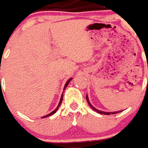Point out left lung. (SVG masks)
I'll return each instance as SVG.
<instances>
[{
  "label": "left lung",
  "mask_w": 148,
  "mask_h": 148,
  "mask_svg": "<svg viewBox=\"0 0 148 148\" xmlns=\"http://www.w3.org/2000/svg\"><path fill=\"white\" fill-rule=\"evenodd\" d=\"M86 101H87L88 104H89V106H90L91 108H92L93 110H95V112H97V113H99V114H102L109 115V114H114L119 113V112H102V111L97 110V109H96L95 108H94V107L92 106V104L90 103V102H89V99H88V96H87V95L86 96Z\"/></svg>",
  "instance_id": "1"
}]
</instances>
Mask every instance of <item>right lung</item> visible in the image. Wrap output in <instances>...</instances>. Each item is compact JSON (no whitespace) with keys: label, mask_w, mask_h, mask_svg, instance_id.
I'll return each mask as SVG.
<instances>
[{"label":"right lung","mask_w":148,"mask_h":148,"mask_svg":"<svg viewBox=\"0 0 148 148\" xmlns=\"http://www.w3.org/2000/svg\"><path fill=\"white\" fill-rule=\"evenodd\" d=\"M72 80V78H70V79H69L68 81H67V82H66V84H65V86H64V89H65V88L67 87V86H68V84L70 83V81H71ZM62 100H63V94L62 95V97H61V99H60V101H59V106H57V108H56L55 110L53 111V112H51V113H50L49 114H47V115H45V116H42L43 118H44V117H47V116H51V115H52V114H55L56 112V111L58 110V108H59V107L60 106V105H61V103H62Z\"/></svg>","instance_id":"right-lung-1"}]
</instances>
